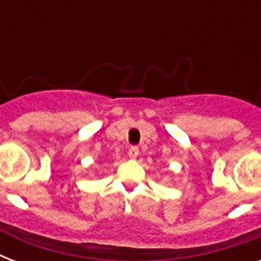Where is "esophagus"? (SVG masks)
I'll list each match as a JSON object with an SVG mask.
<instances>
[{
	"instance_id": "1",
	"label": "esophagus",
	"mask_w": 261,
	"mask_h": 261,
	"mask_svg": "<svg viewBox=\"0 0 261 261\" xmlns=\"http://www.w3.org/2000/svg\"><path fill=\"white\" fill-rule=\"evenodd\" d=\"M139 154V149L137 146H131L130 149H128V157L130 159H137Z\"/></svg>"
}]
</instances>
